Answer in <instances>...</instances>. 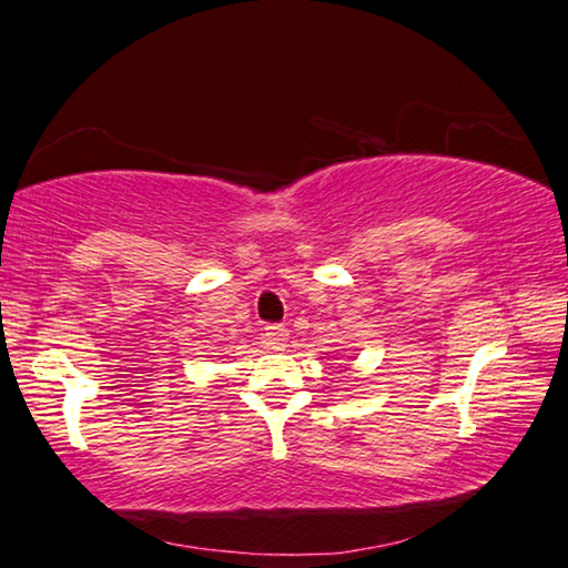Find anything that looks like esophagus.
<instances>
[{"label": "esophagus", "mask_w": 568, "mask_h": 568, "mask_svg": "<svg viewBox=\"0 0 568 568\" xmlns=\"http://www.w3.org/2000/svg\"><path fill=\"white\" fill-rule=\"evenodd\" d=\"M288 327H283V324H267L264 327V339H267L270 347H275V351H280V347H285V343H288Z\"/></svg>", "instance_id": "esophagus-1"}]
</instances>
